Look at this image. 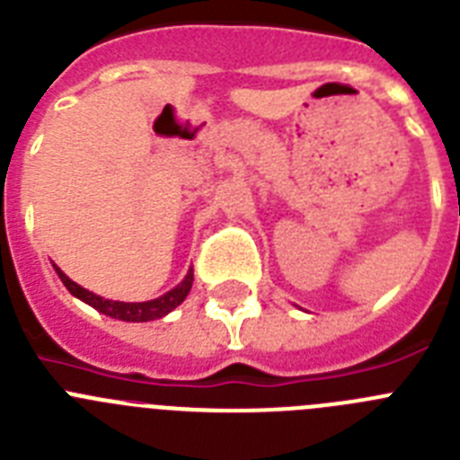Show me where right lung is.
<instances>
[{"label": "right lung", "mask_w": 460, "mask_h": 460, "mask_svg": "<svg viewBox=\"0 0 460 460\" xmlns=\"http://www.w3.org/2000/svg\"><path fill=\"white\" fill-rule=\"evenodd\" d=\"M55 267L57 276L62 279V283L66 286V290L71 292L73 296H78L83 299L84 304H89L92 308H96L103 315H110V318L124 320V323H149V320H158L168 315L172 308L180 306L181 302L186 299V295L190 292V286H193V270H189V274L184 276L180 286L172 288L170 292L161 295L158 299H149V302H112V299H103V296L93 295V292L84 290L83 286H78L75 280L68 279L62 270L57 265Z\"/></svg>", "instance_id": "1"}]
</instances>
